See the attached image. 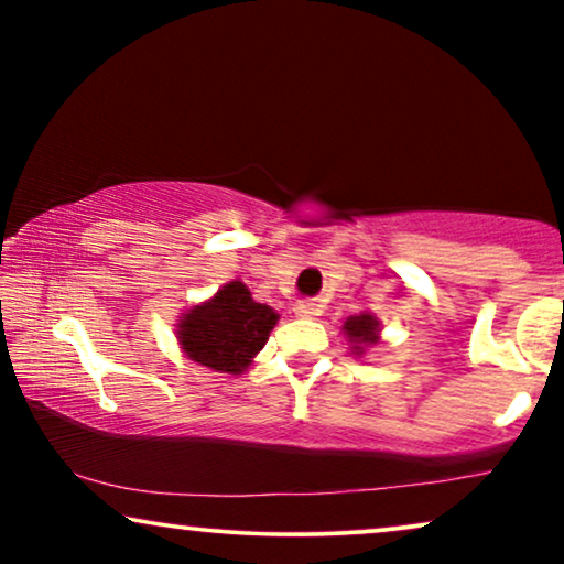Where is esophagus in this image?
Here are the masks:
<instances>
[{"instance_id":"esophagus-1","label":"esophagus","mask_w":564,"mask_h":564,"mask_svg":"<svg viewBox=\"0 0 564 564\" xmlns=\"http://www.w3.org/2000/svg\"><path fill=\"white\" fill-rule=\"evenodd\" d=\"M292 311H295V315H300V318H313V315H318L321 307L311 303V300H300V303H295Z\"/></svg>"}]
</instances>
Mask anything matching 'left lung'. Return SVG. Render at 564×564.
<instances>
[{
  "instance_id": "obj_1",
  "label": "left lung",
  "mask_w": 564,
  "mask_h": 564,
  "mask_svg": "<svg viewBox=\"0 0 564 564\" xmlns=\"http://www.w3.org/2000/svg\"><path fill=\"white\" fill-rule=\"evenodd\" d=\"M344 334L351 341L354 354H365V346L380 341V321L372 313H359L344 321Z\"/></svg>"
}]
</instances>
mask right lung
<instances>
[{"mask_svg": "<svg viewBox=\"0 0 564 564\" xmlns=\"http://www.w3.org/2000/svg\"><path fill=\"white\" fill-rule=\"evenodd\" d=\"M280 315L251 297L243 282H228L207 300L189 307L176 323L184 354L215 372L241 375L264 349Z\"/></svg>", "mask_w": 564, "mask_h": 564, "instance_id": "add662e5", "label": "right lung"}]
</instances>
